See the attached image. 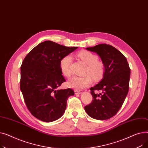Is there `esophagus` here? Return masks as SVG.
Returning a JSON list of instances; mask_svg holds the SVG:
<instances>
[{"label":"esophagus","mask_w":148,"mask_h":148,"mask_svg":"<svg viewBox=\"0 0 148 148\" xmlns=\"http://www.w3.org/2000/svg\"><path fill=\"white\" fill-rule=\"evenodd\" d=\"M74 93H75V95H79V94H82V92L79 91V90H74Z\"/></svg>","instance_id":"34e87169"}]
</instances>
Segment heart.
<instances>
[{
    "label": "heart",
    "instance_id": "heart-1",
    "mask_svg": "<svg viewBox=\"0 0 148 148\" xmlns=\"http://www.w3.org/2000/svg\"><path fill=\"white\" fill-rule=\"evenodd\" d=\"M78 57L87 65L84 71L83 76H73L68 82V86L73 89L81 90L91 84L92 79L99 80L103 77L104 73V65L102 62L98 60L97 56L89 51L82 50L77 54ZM72 57L71 55H66L60 60V68L65 76L69 77L71 74V65Z\"/></svg>",
    "mask_w": 148,
    "mask_h": 148
}]
</instances>
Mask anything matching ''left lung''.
I'll list each match as a JSON object with an SVG mask.
<instances>
[{"label":"left lung","mask_w":148,"mask_h":148,"mask_svg":"<svg viewBox=\"0 0 148 148\" xmlns=\"http://www.w3.org/2000/svg\"><path fill=\"white\" fill-rule=\"evenodd\" d=\"M96 53L104 65L103 78L90 88L92 102L84 107L90 117L97 120H106L119 110L129 90L130 68L126 58L114 47L100 44L86 49ZM100 90V94L95 91Z\"/></svg>","instance_id":"obj_1"}]
</instances>
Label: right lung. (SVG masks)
<instances>
[{
  "mask_svg": "<svg viewBox=\"0 0 148 148\" xmlns=\"http://www.w3.org/2000/svg\"><path fill=\"white\" fill-rule=\"evenodd\" d=\"M78 47H68L51 41L41 42L31 50L21 66L20 89L26 106L34 117L43 122L64 114L71 89H57L65 82L60 60Z\"/></svg>",
  "mask_w": 148,
  "mask_h": 148,
  "instance_id": "1",
  "label": "right lung"
}]
</instances>
